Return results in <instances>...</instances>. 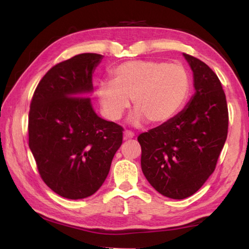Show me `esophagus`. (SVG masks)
Instances as JSON below:
<instances>
[{
    "label": "esophagus",
    "instance_id": "34e87169",
    "mask_svg": "<svg viewBox=\"0 0 249 249\" xmlns=\"http://www.w3.org/2000/svg\"><path fill=\"white\" fill-rule=\"evenodd\" d=\"M134 136H135V135H134L133 132L128 131V130H126V131H124V140H130V139H133Z\"/></svg>",
    "mask_w": 249,
    "mask_h": 249
}]
</instances>
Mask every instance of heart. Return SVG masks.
Here are the masks:
<instances>
[{
    "label": "heart",
    "instance_id": "1",
    "mask_svg": "<svg viewBox=\"0 0 249 249\" xmlns=\"http://www.w3.org/2000/svg\"><path fill=\"white\" fill-rule=\"evenodd\" d=\"M189 90V74L181 64L134 60L118 65L111 72L110 83H100L96 96L103 115L110 121L120 119L132 100L136 109L132 124L139 125L147 119L162 124L180 110Z\"/></svg>",
    "mask_w": 249,
    "mask_h": 249
}]
</instances>
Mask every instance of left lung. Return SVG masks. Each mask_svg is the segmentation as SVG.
<instances>
[{
    "instance_id": "left-lung-1",
    "label": "left lung",
    "mask_w": 249,
    "mask_h": 249,
    "mask_svg": "<svg viewBox=\"0 0 249 249\" xmlns=\"http://www.w3.org/2000/svg\"><path fill=\"white\" fill-rule=\"evenodd\" d=\"M182 55L194 73L195 94L180 113L138 138L146 179L175 200L196 194L213 174L229 124L219 78L201 60Z\"/></svg>"
}]
</instances>
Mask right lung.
Here are the masks:
<instances>
[{
	"label": "right lung",
	"mask_w": 249,
	"mask_h": 249,
	"mask_svg": "<svg viewBox=\"0 0 249 249\" xmlns=\"http://www.w3.org/2000/svg\"><path fill=\"white\" fill-rule=\"evenodd\" d=\"M102 54L58 63L37 85L30 105L29 147L42 177L71 200L95 194L108 175L124 129L95 114L89 94Z\"/></svg>",
	"instance_id": "obj_1"
}]
</instances>
